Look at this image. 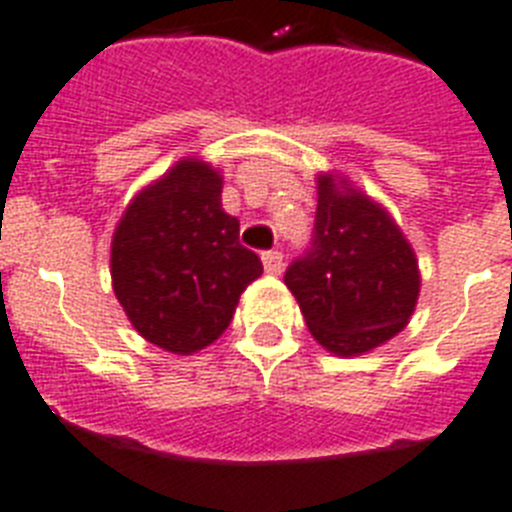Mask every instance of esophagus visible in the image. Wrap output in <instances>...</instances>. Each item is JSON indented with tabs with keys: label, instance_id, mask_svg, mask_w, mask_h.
I'll list each match as a JSON object with an SVG mask.
<instances>
[{
	"label": "esophagus",
	"instance_id": "1",
	"mask_svg": "<svg viewBox=\"0 0 512 512\" xmlns=\"http://www.w3.org/2000/svg\"><path fill=\"white\" fill-rule=\"evenodd\" d=\"M263 265H265V273H270V276H281L283 255L278 252V249H268V252H263Z\"/></svg>",
	"mask_w": 512,
	"mask_h": 512
}]
</instances>
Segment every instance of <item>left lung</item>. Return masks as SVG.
Listing matches in <instances>:
<instances>
[{
  "label": "left lung",
  "mask_w": 512,
  "mask_h": 512,
  "mask_svg": "<svg viewBox=\"0 0 512 512\" xmlns=\"http://www.w3.org/2000/svg\"><path fill=\"white\" fill-rule=\"evenodd\" d=\"M309 333L336 356L398 336L419 299V263L390 213L343 176H317L312 244L283 276Z\"/></svg>",
  "instance_id": "obj_1"
}]
</instances>
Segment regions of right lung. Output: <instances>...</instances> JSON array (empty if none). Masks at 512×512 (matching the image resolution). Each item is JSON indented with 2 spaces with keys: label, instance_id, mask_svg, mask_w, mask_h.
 Here are the masks:
<instances>
[{
  "label": "right lung",
  "instance_id": "obj_1",
  "mask_svg": "<svg viewBox=\"0 0 512 512\" xmlns=\"http://www.w3.org/2000/svg\"><path fill=\"white\" fill-rule=\"evenodd\" d=\"M223 179L200 158L176 161L132 197L111 239V286L132 328L171 354H195L229 328L263 263L221 208Z\"/></svg>",
  "mask_w": 512,
  "mask_h": 512
}]
</instances>
